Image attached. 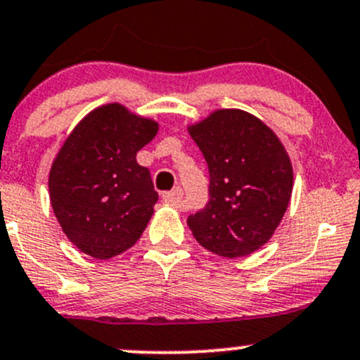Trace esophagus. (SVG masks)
<instances>
[{"mask_svg":"<svg viewBox=\"0 0 360 360\" xmlns=\"http://www.w3.org/2000/svg\"><path fill=\"white\" fill-rule=\"evenodd\" d=\"M164 200L170 205H181V200H183V190L179 186L174 188L172 191L164 193Z\"/></svg>","mask_w":360,"mask_h":360,"instance_id":"34e87169","label":"esophagus"}]
</instances>
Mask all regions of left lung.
Masks as SVG:
<instances>
[{
  "label": "left lung",
  "mask_w": 360,
  "mask_h": 360,
  "mask_svg": "<svg viewBox=\"0 0 360 360\" xmlns=\"http://www.w3.org/2000/svg\"><path fill=\"white\" fill-rule=\"evenodd\" d=\"M209 165V202L188 217L202 247L228 259L269 241L288 209L293 170L285 146L243 110H217L190 127Z\"/></svg>",
  "instance_id": "left-lung-1"
}]
</instances>
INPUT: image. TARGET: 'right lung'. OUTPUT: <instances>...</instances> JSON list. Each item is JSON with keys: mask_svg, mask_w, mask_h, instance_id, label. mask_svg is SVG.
I'll list each match as a JSON object with an SVG mask.
<instances>
[{"mask_svg": "<svg viewBox=\"0 0 360 360\" xmlns=\"http://www.w3.org/2000/svg\"><path fill=\"white\" fill-rule=\"evenodd\" d=\"M157 131V122L112 103L86 115L63 143L51 165L50 200L81 252L105 260L139 240L158 193L136 153Z\"/></svg>", "mask_w": 360, "mask_h": 360, "instance_id": "1", "label": "right lung"}]
</instances>
